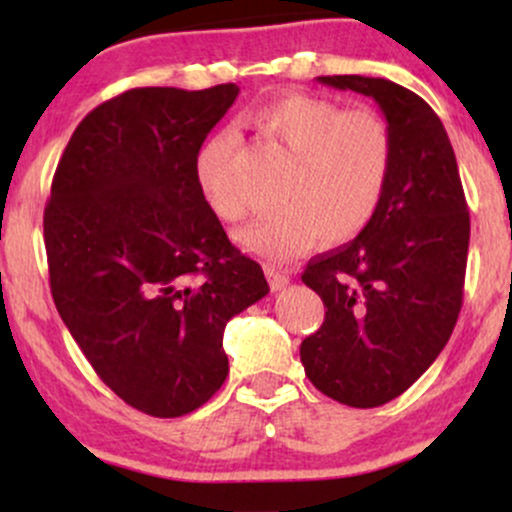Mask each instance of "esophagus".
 Masks as SVG:
<instances>
[{
	"mask_svg": "<svg viewBox=\"0 0 512 512\" xmlns=\"http://www.w3.org/2000/svg\"><path fill=\"white\" fill-rule=\"evenodd\" d=\"M267 276H269V281H272V286L276 291L279 289H284L286 284H289V272H284V269H276V267H267Z\"/></svg>",
	"mask_w": 512,
	"mask_h": 512,
	"instance_id": "obj_1",
	"label": "esophagus"
}]
</instances>
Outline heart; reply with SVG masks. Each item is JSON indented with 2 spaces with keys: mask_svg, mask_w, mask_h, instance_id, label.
Here are the masks:
<instances>
[{
  "mask_svg": "<svg viewBox=\"0 0 512 512\" xmlns=\"http://www.w3.org/2000/svg\"><path fill=\"white\" fill-rule=\"evenodd\" d=\"M264 139L291 154L276 190L272 214L238 231V243L255 255L281 260L354 240L378 214L395 161L390 125L378 110H342L325 98H274L250 113ZM236 134H209L195 154V180L207 207L221 221H240L248 202L240 195L233 163Z\"/></svg>",
  "mask_w": 512,
  "mask_h": 512,
  "instance_id": "b5f03b06",
  "label": "heart"
}]
</instances>
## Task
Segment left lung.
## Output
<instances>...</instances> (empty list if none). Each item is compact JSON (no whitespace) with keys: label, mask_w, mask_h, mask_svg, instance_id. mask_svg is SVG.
Returning a JSON list of instances; mask_svg holds the SVG:
<instances>
[{"label":"left lung","mask_w":512,"mask_h":512,"mask_svg":"<svg viewBox=\"0 0 512 512\" xmlns=\"http://www.w3.org/2000/svg\"><path fill=\"white\" fill-rule=\"evenodd\" d=\"M317 81L373 98L395 142L378 214L301 274L327 308L301 344L305 375L322 395L370 409L402 395L448 344L462 308L469 211L448 132L424 98L370 76Z\"/></svg>","instance_id":"1"}]
</instances>
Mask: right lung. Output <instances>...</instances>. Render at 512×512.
<instances>
[{
	"label": "right lung",
	"mask_w": 512,
	"mask_h": 512,
	"mask_svg": "<svg viewBox=\"0 0 512 512\" xmlns=\"http://www.w3.org/2000/svg\"><path fill=\"white\" fill-rule=\"evenodd\" d=\"M240 88H132L93 108L57 163L43 216L57 313L98 378L158 419L228 375L223 330L269 293L207 207L195 154Z\"/></svg>",
	"instance_id": "right-lung-1"
}]
</instances>
